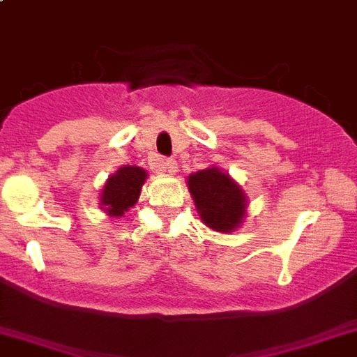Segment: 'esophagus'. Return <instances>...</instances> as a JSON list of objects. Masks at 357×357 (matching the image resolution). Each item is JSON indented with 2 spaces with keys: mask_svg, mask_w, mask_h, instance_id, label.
Masks as SVG:
<instances>
[{
  "mask_svg": "<svg viewBox=\"0 0 357 357\" xmlns=\"http://www.w3.org/2000/svg\"><path fill=\"white\" fill-rule=\"evenodd\" d=\"M150 167L153 168V170H159V172H168V174L178 172V162L172 161V159H165V157L161 155L150 157Z\"/></svg>",
  "mask_w": 357,
  "mask_h": 357,
  "instance_id": "obj_1",
  "label": "esophagus"
}]
</instances>
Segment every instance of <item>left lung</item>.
<instances>
[{
	"mask_svg": "<svg viewBox=\"0 0 357 357\" xmlns=\"http://www.w3.org/2000/svg\"><path fill=\"white\" fill-rule=\"evenodd\" d=\"M189 190L198 215L207 228L231 234L246 217V195L237 181L220 168L211 167L189 176Z\"/></svg>",
	"mask_w": 357,
	"mask_h": 357,
	"instance_id": "obj_1",
	"label": "left lung"
}]
</instances>
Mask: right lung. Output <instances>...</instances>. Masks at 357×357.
Here are the masks:
<instances>
[{"mask_svg":"<svg viewBox=\"0 0 357 357\" xmlns=\"http://www.w3.org/2000/svg\"><path fill=\"white\" fill-rule=\"evenodd\" d=\"M148 172L140 167H122L105 181L100 196V206L109 217H123L129 207L137 204L140 196V189L144 185Z\"/></svg>","mask_w":357,"mask_h":357,"instance_id":"1","label":"right lung"}]
</instances>
